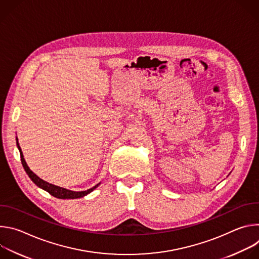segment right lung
<instances>
[{
    "label": "right lung",
    "instance_id": "add662e5",
    "mask_svg": "<svg viewBox=\"0 0 259 259\" xmlns=\"http://www.w3.org/2000/svg\"><path fill=\"white\" fill-rule=\"evenodd\" d=\"M16 144H17V147L18 150L20 152V159H21V163H22V166L25 170V172L27 173V175L29 176V178L33 181L34 184H36L39 188L43 189L44 191L48 192L51 196L55 197V198H58V199H78V198H82L88 194H90L91 192H93L100 183L96 184L95 187L87 190V191H83V192H73V191H69V190H66V189H63V188H60V187H57V186H54V184H51L43 179H41L39 176H36L30 169L29 167L27 166L24 158H23V154L21 152V149L19 146V143H18V139L16 138Z\"/></svg>",
    "mask_w": 259,
    "mask_h": 259
}]
</instances>
